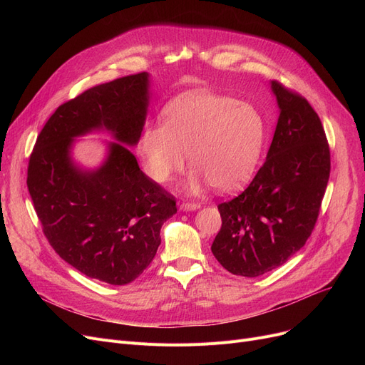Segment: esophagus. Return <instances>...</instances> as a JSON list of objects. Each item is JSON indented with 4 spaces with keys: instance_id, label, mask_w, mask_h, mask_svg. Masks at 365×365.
<instances>
[{
    "instance_id": "esophagus-1",
    "label": "esophagus",
    "mask_w": 365,
    "mask_h": 365,
    "mask_svg": "<svg viewBox=\"0 0 365 365\" xmlns=\"http://www.w3.org/2000/svg\"><path fill=\"white\" fill-rule=\"evenodd\" d=\"M201 205L198 202H182L180 210L183 212H192V210H198Z\"/></svg>"
}]
</instances>
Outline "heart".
Wrapping results in <instances>:
<instances>
[{
  "mask_svg": "<svg viewBox=\"0 0 365 365\" xmlns=\"http://www.w3.org/2000/svg\"><path fill=\"white\" fill-rule=\"evenodd\" d=\"M163 121L148 124L138 152L148 176L167 183L186 163L190 194L212 183L232 190L252 178L264 143L266 125L259 109L229 96L204 90L185 91L163 110Z\"/></svg>",
  "mask_w": 365,
  "mask_h": 365,
  "instance_id": "b5f03b06",
  "label": "heart"
}]
</instances>
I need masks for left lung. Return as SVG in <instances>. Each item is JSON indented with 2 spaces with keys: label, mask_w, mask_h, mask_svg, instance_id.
Wrapping results in <instances>:
<instances>
[{
  "label": "left lung",
  "mask_w": 365,
  "mask_h": 365,
  "mask_svg": "<svg viewBox=\"0 0 365 365\" xmlns=\"http://www.w3.org/2000/svg\"><path fill=\"white\" fill-rule=\"evenodd\" d=\"M279 117L266 161L242 194L219 204L212 252L234 275L253 278L284 264L317 223L330 178V149L318 113L271 81Z\"/></svg>",
  "instance_id": "left-lung-1"
}]
</instances>
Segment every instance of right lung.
I'll return each instance as SVG.
<instances>
[{
  "instance_id": "obj_1",
  "label": "right lung",
  "mask_w": 365,
  "mask_h": 365,
  "mask_svg": "<svg viewBox=\"0 0 365 365\" xmlns=\"http://www.w3.org/2000/svg\"><path fill=\"white\" fill-rule=\"evenodd\" d=\"M149 73L91 87L61 105L36 138L28 190L54 252L88 278L112 285L136 279L161 244L175 197L140 170L136 146L149 105ZM108 130L107 157L96 169L71 158L76 137Z\"/></svg>"
}]
</instances>
